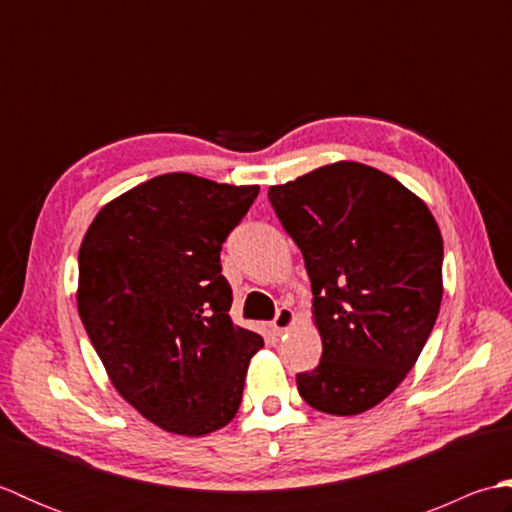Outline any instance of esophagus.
Here are the masks:
<instances>
[{"label": "esophagus", "instance_id": "34e87169", "mask_svg": "<svg viewBox=\"0 0 512 512\" xmlns=\"http://www.w3.org/2000/svg\"><path fill=\"white\" fill-rule=\"evenodd\" d=\"M292 323H295V312H292L288 306H281L273 319V330L277 334H281V332H286Z\"/></svg>", "mask_w": 512, "mask_h": 512}]
</instances>
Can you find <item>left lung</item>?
<instances>
[{"label": "left lung", "mask_w": 512, "mask_h": 512, "mask_svg": "<svg viewBox=\"0 0 512 512\" xmlns=\"http://www.w3.org/2000/svg\"><path fill=\"white\" fill-rule=\"evenodd\" d=\"M306 262L323 354L297 374L310 407L354 416L418 361L442 301V235L431 211L387 173L336 162L268 189Z\"/></svg>", "instance_id": "obj_1"}]
</instances>
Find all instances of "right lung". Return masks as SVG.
Returning <instances> with one entry per match:
<instances>
[{"mask_svg":"<svg viewBox=\"0 0 512 512\" xmlns=\"http://www.w3.org/2000/svg\"><path fill=\"white\" fill-rule=\"evenodd\" d=\"M257 193L165 173L103 206L83 237V328L118 394L165 431L204 436L231 422L264 347L228 314L220 264Z\"/></svg>","mask_w":512,"mask_h":512,"instance_id":"obj_1","label":"right lung"}]
</instances>
